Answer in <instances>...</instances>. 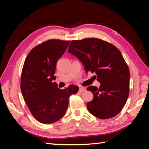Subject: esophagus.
Instances as JSON below:
<instances>
[{
  "label": "esophagus",
  "mask_w": 149,
  "mask_h": 149,
  "mask_svg": "<svg viewBox=\"0 0 149 149\" xmlns=\"http://www.w3.org/2000/svg\"><path fill=\"white\" fill-rule=\"evenodd\" d=\"M84 91H86V88L84 87H79V92H83Z\"/></svg>",
  "instance_id": "obj_1"
}]
</instances>
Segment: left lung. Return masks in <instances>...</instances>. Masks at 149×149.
<instances>
[{
	"mask_svg": "<svg viewBox=\"0 0 149 149\" xmlns=\"http://www.w3.org/2000/svg\"><path fill=\"white\" fill-rule=\"evenodd\" d=\"M68 50L82 62L85 72L95 73V79L100 83L99 88H87L93 94V100L87 103L89 112L100 119L118 115L128 99L130 77L120 50L113 44L95 38L72 40Z\"/></svg>",
	"mask_w": 149,
	"mask_h": 149,
	"instance_id": "1",
	"label": "left lung"
}]
</instances>
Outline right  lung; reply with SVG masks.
<instances>
[{
    "label": "right lung",
    "instance_id": "1",
    "mask_svg": "<svg viewBox=\"0 0 149 149\" xmlns=\"http://www.w3.org/2000/svg\"><path fill=\"white\" fill-rule=\"evenodd\" d=\"M70 41L49 40L34 47L25 60L21 74L20 89L31 113L38 121L50 124L65 115L70 95L79 88L70 85L59 89L53 82L56 64Z\"/></svg>",
    "mask_w": 149,
    "mask_h": 149
}]
</instances>
